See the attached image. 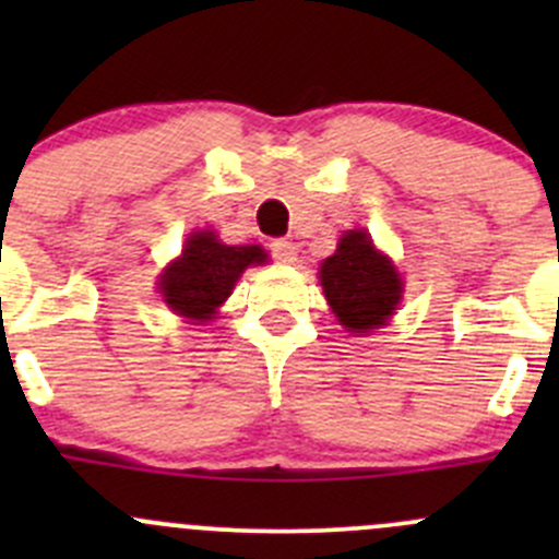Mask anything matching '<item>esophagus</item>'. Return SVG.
<instances>
[{"label":"esophagus","instance_id":"34e87169","mask_svg":"<svg viewBox=\"0 0 559 559\" xmlns=\"http://www.w3.org/2000/svg\"><path fill=\"white\" fill-rule=\"evenodd\" d=\"M270 253L284 264L297 262V246L289 243V240H273V243H270Z\"/></svg>","mask_w":559,"mask_h":559}]
</instances>
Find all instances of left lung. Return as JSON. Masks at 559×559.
Returning a JSON list of instances; mask_svg holds the SVG:
<instances>
[{"label":"left lung","mask_w":559,"mask_h":559,"mask_svg":"<svg viewBox=\"0 0 559 559\" xmlns=\"http://www.w3.org/2000/svg\"><path fill=\"white\" fill-rule=\"evenodd\" d=\"M321 289L335 319L348 332L384 326L403 300V278L365 229H348L332 257L321 262Z\"/></svg>","instance_id":"1"}]
</instances>
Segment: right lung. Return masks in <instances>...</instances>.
Segmentation results:
<instances>
[{
  "label": "right lung",
  "mask_w": 559,
  "mask_h": 559,
  "mask_svg": "<svg viewBox=\"0 0 559 559\" xmlns=\"http://www.w3.org/2000/svg\"><path fill=\"white\" fill-rule=\"evenodd\" d=\"M262 246H224L213 229H197L159 275V295L189 321H211L251 264H264Z\"/></svg>",
  "instance_id": "add662e5"
}]
</instances>
